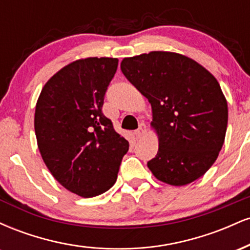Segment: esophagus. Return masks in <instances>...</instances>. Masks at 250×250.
Masks as SVG:
<instances>
[{
  "label": "esophagus",
  "instance_id": "esophagus-1",
  "mask_svg": "<svg viewBox=\"0 0 250 250\" xmlns=\"http://www.w3.org/2000/svg\"><path fill=\"white\" fill-rule=\"evenodd\" d=\"M146 133H147V127H146V125L145 123H140V125H139V128L136 129V130H135V135H136V137L137 139H141V137L143 136V135H145Z\"/></svg>",
  "mask_w": 250,
  "mask_h": 250
}]
</instances>
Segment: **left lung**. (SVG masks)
Masks as SVG:
<instances>
[{
  "instance_id": "obj_1",
  "label": "left lung",
  "mask_w": 250,
  "mask_h": 250,
  "mask_svg": "<svg viewBox=\"0 0 250 250\" xmlns=\"http://www.w3.org/2000/svg\"><path fill=\"white\" fill-rule=\"evenodd\" d=\"M121 70L151 104L159 151L147 166L154 176L185 186L205 175L219 156L228 123L217 80L196 61L170 51L123 59Z\"/></svg>"
}]
</instances>
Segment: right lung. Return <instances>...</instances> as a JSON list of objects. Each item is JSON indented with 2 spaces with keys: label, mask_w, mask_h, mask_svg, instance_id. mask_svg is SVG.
<instances>
[{
  "label": "right lung",
  "mask_w": 250,
  "mask_h": 250,
  "mask_svg": "<svg viewBox=\"0 0 250 250\" xmlns=\"http://www.w3.org/2000/svg\"><path fill=\"white\" fill-rule=\"evenodd\" d=\"M119 60L88 57L63 67L44 84L35 108L37 146L65 189L94 197L116 182L129 143L102 113Z\"/></svg>",
  "instance_id": "right-lung-1"
}]
</instances>
